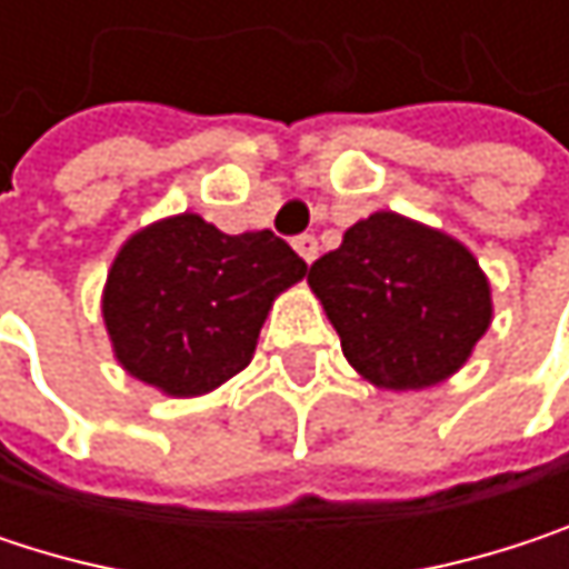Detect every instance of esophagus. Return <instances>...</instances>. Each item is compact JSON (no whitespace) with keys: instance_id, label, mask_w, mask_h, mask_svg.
Returning a JSON list of instances; mask_svg holds the SVG:
<instances>
[{"instance_id":"esophagus-1","label":"esophagus","mask_w":569,"mask_h":569,"mask_svg":"<svg viewBox=\"0 0 569 569\" xmlns=\"http://www.w3.org/2000/svg\"><path fill=\"white\" fill-rule=\"evenodd\" d=\"M292 247H296V253H299L306 263H312V260L319 257V243H316V237H312V233L296 237V240H292Z\"/></svg>"}]
</instances>
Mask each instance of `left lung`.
<instances>
[{"mask_svg": "<svg viewBox=\"0 0 569 569\" xmlns=\"http://www.w3.org/2000/svg\"><path fill=\"white\" fill-rule=\"evenodd\" d=\"M349 366L389 392L451 379L495 319L475 253L445 230L379 210L309 267Z\"/></svg>", "mask_w": 569, "mask_h": 569, "instance_id": "left-lung-1", "label": "left lung"}]
</instances>
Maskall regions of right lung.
<instances>
[{"label": "right lung", "instance_id": "add662e5", "mask_svg": "<svg viewBox=\"0 0 569 569\" xmlns=\"http://www.w3.org/2000/svg\"><path fill=\"white\" fill-rule=\"evenodd\" d=\"M302 277V257L270 230L230 237L190 210L154 220L104 280L114 359L164 396H207L250 366L273 299Z\"/></svg>", "mask_w": 569, "mask_h": 569}]
</instances>
